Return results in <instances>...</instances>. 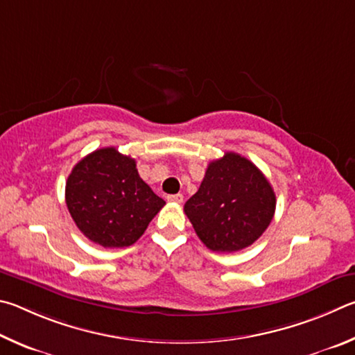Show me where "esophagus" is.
<instances>
[{
  "label": "esophagus",
  "instance_id": "34e87169",
  "mask_svg": "<svg viewBox=\"0 0 355 355\" xmlns=\"http://www.w3.org/2000/svg\"><path fill=\"white\" fill-rule=\"evenodd\" d=\"M166 200L170 201V202H174V204H181V202L184 201V196H182L181 193H178V195H170V196H166Z\"/></svg>",
  "mask_w": 355,
  "mask_h": 355
}]
</instances>
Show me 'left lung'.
<instances>
[{
    "label": "left lung",
    "instance_id": "obj_1",
    "mask_svg": "<svg viewBox=\"0 0 355 355\" xmlns=\"http://www.w3.org/2000/svg\"><path fill=\"white\" fill-rule=\"evenodd\" d=\"M276 195L259 168L237 153L210 162L184 212L209 250L235 252L251 246L275 216Z\"/></svg>",
    "mask_w": 355,
    "mask_h": 355
}]
</instances>
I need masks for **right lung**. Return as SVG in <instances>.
I'll list each match as a JSON object with an SVG mask.
<instances>
[{"label": "right lung", "instance_id": "obj_1", "mask_svg": "<svg viewBox=\"0 0 355 355\" xmlns=\"http://www.w3.org/2000/svg\"><path fill=\"white\" fill-rule=\"evenodd\" d=\"M135 166L134 159L110 146L85 155L68 176V212L93 243L104 248L134 245L165 206Z\"/></svg>", "mask_w": 355, "mask_h": 355}]
</instances>
